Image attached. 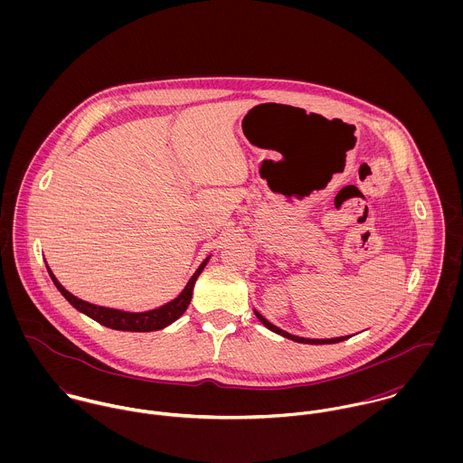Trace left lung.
<instances>
[{"instance_id":"1","label":"left lung","mask_w":463,"mask_h":463,"mask_svg":"<svg viewBox=\"0 0 463 463\" xmlns=\"http://www.w3.org/2000/svg\"><path fill=\"white\" fill-rule=\"evenodd\" d=\"M255 316L259 317V321L264 325L267 330L274 331V333H278V335H281V336H285V338H290V340H294V342H299V344H336V342H342V340L349 338V336H335V338H305V336H298V335H292V333H288V331H283L281 328L274 326L272 323H269V321L265 319L264 316H262L260 312H257V310H255Z\"/></svg>"}]
</instances>
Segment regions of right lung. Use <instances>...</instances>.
I'll return each instance as SVG.
<instances>
[{
	"label": "right lung",
	"instance_id": "add662e5",
	"mask_svg": "<svg viewBox=\"0 0 463 463\" xmlns=\"http://www.w3.org/2000/svg\"><path fill=\"white\" fill-rule=\"evenodd\" d=\"M210 257H206L196 272L191 276V279L187 281L185 288L169 303L158 307V308H153V310H147V312H125V310H118V308H107V307H98V305H92V303H87L76 296H72L69 290H66L61 281L55 278V274L52 272L50 265L48 267V272L55 283V287L61 290V294L66 298L67 301L81 314H85L87 317L94 319L96 323L107 326V328H112V330L119 331H156L164 330L165 326L173 325L176 319H180L184 316V312L187 310L191 299H193V290H194V283L198 279L201 270L204 269V265L208 264Z\"/></svg>",
	"mask_w": 463,
	"mask_h": 463
}]
</instances>
